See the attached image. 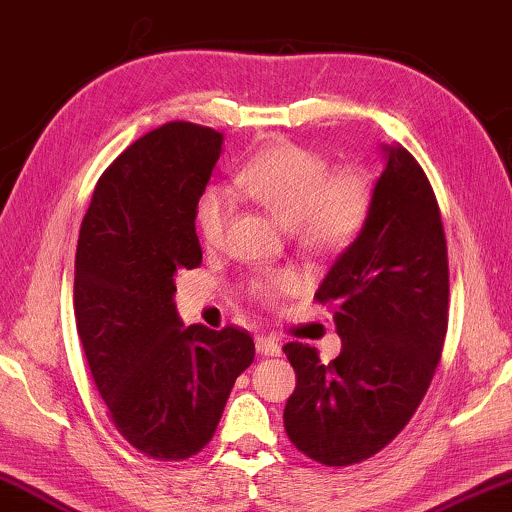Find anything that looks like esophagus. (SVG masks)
I'll return each mask as SVG.
<instances>
[{"label": "esophagus", "instance_id": "34e87169", "mask_svg": "<svg viewBox=\"0 0 512 512\" xmlns=\"http://www.w3.org/2000/svg\"><path fill=\"white\" fill-rule=\"evenodd\" d=\"M255 346H257V353L259 355H271V358H278V355L282 353V346L275 337L271 335H259L255 339Z\"/></svg>", "mask_w": 512, "mask_h": 512}]
</instances>
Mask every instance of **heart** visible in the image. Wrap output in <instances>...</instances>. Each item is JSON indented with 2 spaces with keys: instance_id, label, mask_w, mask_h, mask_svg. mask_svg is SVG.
<instances>
[{
  "instance_id": "1",
  "label": "heart",
  "mask_w": 512,
  "mask_h": 512,
  "mask_svg": "<svg viewBox=\"0 0 512 512\" xmlns=\"http://www.w3.org/2000/svg\"><path fill=\"white\" fill-rule=\"evenodd\" d=\"M237 191L291 227V237L312 255H337L351 248L373 212V180L360 166L330 170L328 159L291 141L259 150L234 180ZM234 214V200L223 189H207L196 205L202 246H223ZM300 282L291 271H269L248 280V294L275 305L296 294Z\"/></svg>"
}]
</instances>
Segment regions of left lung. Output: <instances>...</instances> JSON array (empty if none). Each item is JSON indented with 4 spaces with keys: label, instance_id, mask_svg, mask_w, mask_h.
Instances as JSON below:
<instances>
[{
    "label": "left lung",
    "instance_id": "8db88e82",
    "mask_svg": "<svg viewBox=\"0 0 512 512\" xmlns=\"http://www.w3.org/2000/svg\"><path fill=\"white\" fill-rule=\"evenodd\" d=\"M373 212L314 298L335 312L342 353L323 364L314 346L282 351L296 371L285 431L328 467L376 456L415 415L449 326V259L440 205L424 168L385 145Z\"/></svg>",
    "mask_w": 512,
    "mask_h": 512
}]
</instances>
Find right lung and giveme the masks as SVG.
I'll use <instances>...</instances> for the list:
<instances>
[{"label": "right lung", "instance_id": "1", "mask_svg": "<svg viewBox=\"0 0 512 512\" xmlns=\"http://www.w3.org/2000/svg\"><path fill=\"white\" fill-rule=\"evenodd\" d=\"M223 134L152 129L104 170L81 221L75 319L95 387L125 440L152 460H186L216 433L234 380L255 360L248 330L182 328L175 273L198 269L196 205Z\"/></svg>", "mask_w": 512, "mask_h": 512}]
</instances>
